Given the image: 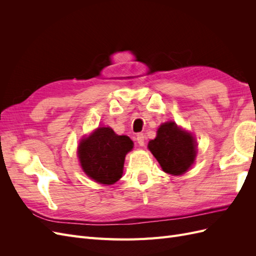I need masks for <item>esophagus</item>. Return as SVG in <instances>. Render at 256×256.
Masks as SVG:
<instances>
[{"mask_svg": "<svg viewBox=\"0 0 256 256\" xmlns=\"http://www.w3.org/2000/svg\"><path fill=\"white\" fill-rule=\"evenodd\" d=\"M136 141H138V145L144 146V144H145V136L143 134H138L136 136Z\"/></svg>", "mask_w": 256, "mask_h": 256, "instance_id": "1", "label": "esophagus"}]
</instances>
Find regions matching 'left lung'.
<instances>
[{"label":"left lung","mask_w":256,"mask_h":256,"mask_svg":"<svg viewBox=\"0 0 256 256\" xmlns=\"http://www.w3.org/2000/svg\"><path fill=\"white\" fill-rule=\"evenodd\" d=\"M148 148L162 170L172 175H182L191 166L196 154L193 136L176 126L174 122L159 127L157 136L148 143Z\"/></svg>","instance_id":"1"}]
</instances>
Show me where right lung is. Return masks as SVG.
Returning a JSON list of instances; mask_svg holds the SVG:
<instances>
[{"label":"right lung","instance_id":"right-lung-1","mask_svg":"<svg viewBox=\"0 0 256 256\" xmlns=\"http://www.w3.org/2000/svg\"><path fill=\"white\" fill-rule=\"evenodd\" d=\"M132 147L127 136L115 134L109 127L98 128L79 145L81 166L92 180L112 184L122 177L126 154Z\"/></svg>","mask_w":256,"mask_h":256}]
</instances>
